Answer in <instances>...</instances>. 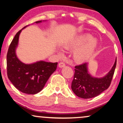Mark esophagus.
Instances as JSON below:
<instances>
[{"label":"esophagus","instance_id":"34e87169","mask_svg":"<svg viewBox=\"0 0 123 123\" xmlns=\"http://www.w3.org/2000/svg\"><path fill=\"white\" fill-rule=\"evenodd\" d=\"M65 66H66L65 63H63V62H60V63H59V64H58V67H59L60 68L64 67H65Z\"/></svg>","mask_w":123,"mask_h":123}]
</instances>
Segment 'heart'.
Listing matches in <instances>:
<instances>
[{
    "label": "heart",
    "mask_w": 123,
    "mask_h": 123,
    "mask_svg": "<svg viewBox=\"0 0 123 123\" xmlns=\"http://www.w3.org/2000/svg\"><path fill=\"white\" fill-rule=\"evenodd\" d=\"M97 45L96 38L89 34H82L75 37L68 43L65 45V50H74V58L78 62H83L92 55ZM60 55H62L60 52Z\"/></svg>",
    "instance_id": "1"
}]
</instances>
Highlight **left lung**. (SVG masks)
Returning <instances> with one entry per match:
<instances>
[{"label": "left lung", "mask_w": 123, "mask_h": 123, "mask_svg": "<svg viewBox=\"0 0 123 123\" xmlns=\"http://www.w3.org/2000/svg\"><path fill=\"white\" fill-rule=\"evenodd\" d=\"M117 65V58L110 71L102 78H95L88 72V63L75 66L71 88L80 98L87 99L98 96L110 86Z\"/></svg>", "instance_id": "obj_1"}]
</instances>
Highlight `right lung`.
<instances>
[{
  "label": "right lung",
  "mask_w": 123,
  "mask_h": 123,
  "mask_svg": "<svg viewBox=\"0 0 123 123\" xmlns=\"http://www.w3.org/2000/svg\"><path fill=\"white\" fill-rule=\"evenodd\" d=\"M42 21H37L36 23ZM19 31L10 45L6 56L7 74L10 80L19 91L27 94H36L44 88L46 81L56 71L57 62L40 61L25 64L17 57L16 49L21 31Z\"/></svg>",
  "instance_id": "obj_1"
}]
</instances>
